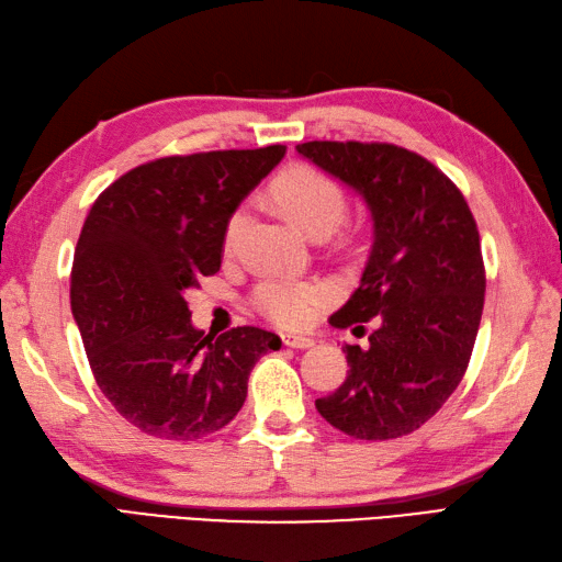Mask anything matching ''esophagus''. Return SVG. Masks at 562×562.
I'll return each mask as SVG.
<instances>
[{
  "mask_svg": "<svg viewBox=\"0 0 562 562\" xmlns=\"http://www.w3.org/2000/svg\"><path fill=\"white\" fill-rule=\"evenodd\" d=\"M282 345L284 347H292V349H306V347H313V340L311 337H304V335H282Z\"/></svg>",
  "mask_w": 562,
  "mask_h": 562,
  "instance_id": "1",
  "label": "esophagus"
}]
</instances>
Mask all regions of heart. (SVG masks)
Returning <instances> with one entry per match:
<instances>
[{"label": "heart", "mask_w": 562, "mask_h": 562, "mask_svg": "<svg viewBox=\"0 0 562 562\" xmlns=\"http://www.w3.org/2000/svg\"><path fill=\"white\" fill-rule=\"evenodd\" d=\"M276 199L308 234L333 232L347 213V195L333 177L313 167H290L276 179ZM249 220L246 205L234 207L225 225V246L239 241ZM256 306L282 328H304L328 306L330 290L318 280L270 278L258 284Z\"/></svg>", "instance_id": "obj_1"}]
</instances>
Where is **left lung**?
Here are the masks:
<instances>
[{
    "mask_svg": "<svg viewBox=\"0 0 562 562\" xmlns=\"http://www.w3.org/2000/svg\"><path fill=\"white\" fill-rule=\"evenodd\" d=\"M296 153L359 193L373 222L359 286L330 323L375 330L369 347L345 345L347 381L316 409L361 440L407 436L454 393L472 357L486 290L474 215L436 165L393 143L308 140Z\"/></svg>",
    "mask_w": 562,
    "mask_h": 562,
    "instance_id": "left-lung-1",
    "label": "left lung"
}]
</instances>
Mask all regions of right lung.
<instances>
[{"label": "right lung", "mask_w": 562, "mask_h": 562, "mask_svg": "<svg viewBox=\"0 0 562 562\" xmlns=\"http://www.w3.org/2000/svg\"><path fill=\"white\" fill-rule=\"evenodd\" d=\"M284 146L175 155L134 167L90 207L71 268V311L102 395L165 440L227 426L276 333L193 328L184 294L215 276L234 207L284 158Z\"/></svg>", "instance_id": "right-lung-1"}]
</instances>
